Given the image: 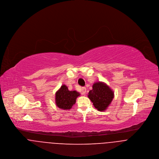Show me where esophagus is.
<instances>
[{
	"label": "esophagus",
	"instance_id": "obj_1",
	"mask_svg": "<svg viewBox=\"0 0 159 159\" xmlns=\"http://www.w3.org/2000/svg\"><path fill=\"white\" fill-rule=\"evenodd\" d=\"M81 91H82V94L85 95L86 93V87H82L81 89Z\"/></svg>",
	"mask_w": 159,
	"mask_h": 159
}]
</instances>
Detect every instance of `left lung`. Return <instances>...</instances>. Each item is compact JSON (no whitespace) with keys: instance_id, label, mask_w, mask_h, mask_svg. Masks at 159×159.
<instances>
[{"instance_id":"left-lung-1","label":"left lung","mask_w":159,"mask_h":159,"mask_svg":"<svg viewBox=\"0 0 159 159\" xmlns=\"http://www.w3.org/2000/svg\"><path fill=\"white\" fill-rule=\"evenodd\" d=\"M92 87L93 89L89 92L88 97L98 111L106 110L114 98V92L105 83L101 82H95Z\"/></svg>"}]
</instances>
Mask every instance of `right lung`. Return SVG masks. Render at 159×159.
<instances>
[{
    "instance_id": "obj_1",
    "label": "right lung",
    "mask_w": 159,
    "mask_h": 159,
    "mask_svg": "<svg viewBox=\"0 0 159 159\" xmlns=\"http://www.w3.org/2000/svg\"><path fill=\"white\" fill-rule=\"evenodd\" d=\"M80 96V93L75 90L69 91L65 85H63L61 88L56 92L55 102L57 106L64 110H69L72 108L76 102L77 98Z\"/></svg>"
}]
</instances>
